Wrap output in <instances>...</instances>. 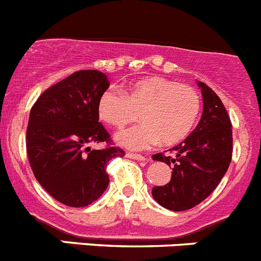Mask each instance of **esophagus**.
<instances>
[{
	"label": "esophagus",
	"instance_id": "1",
	"mask_svg": "<svg viewBox=\"0 0 261 261\" xmlns=\"http://www.w3.org/2000/svg\"><path fill=\"white\" fill-rule=\"evenodd\" d=\"M126 156H127L128 159L138 160V161H145V160H147V157L142 156V154H139V153H131V152H127V153H126Z\"/></svg>",
	"mask_w": 261,
	"mask_h": 261
}]
</instances>
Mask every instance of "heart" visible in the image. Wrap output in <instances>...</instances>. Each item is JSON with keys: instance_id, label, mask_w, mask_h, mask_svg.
Here are the masks:
<instances>
[{"instance_id": "1", "label": "heart", "mask_w": 261, "mask_h": 261, "mask_svg": "<svg viewBox=\"0 0 261 261\" xmlns=\"http://www.w3.org/2000/svg\"><path fill=\"white\" fill-rule=\"evenodd\" d=\"M200 95L194 87L163 76H147L130 84L123 92L105 91L98 100V117L110 126L122 127L135 119L140 123L116 135L122 147L142 151L161 140L164 145L182 142L198 122Z\"/></svg>"}]
</instances>
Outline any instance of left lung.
Returning a JSON list of instances; mask_svg holds the SVG:
<instances>
[{"label": "left lung", "instance_id": "8db88e82", "mask_svg": "<svg viewBox=\"0 0 261 261\" xmlns=\"http://www.w3.org/2000/svg\"><path fill=\"white\" fill-rule=\"evenodd\" d=\"M203 96V114L196 128L173 147L170 153L153 160L173 168L170 182L152 189V196L164 208L187 211L208 198L227 171L233 156V130L224 104L212 88L198 81Z\"/></svg>", "mask_w": 261, "mask_h": 261}]
</instances>
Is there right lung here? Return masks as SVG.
Masks as SVG:
<instances>
[{"instance_id":"right-lung-1","label":"right lung","mask_w":261,"mask_h":261,"mask_svg":"<svg viewBox=\"0 0 261 261\" xmlns=\"http://www.w3.org/2000/svg\"><path fill=\"white\" fill-rule=\"evenodd\" d=\"M107 75L79 70L49 87L30 112L25 147L35 177L49 195L81 208L97 200L109 185L107 164L125 152L112 147L98 122V100L108 90ZM108 147L91 150L90 144Z\"/></svg>"}]
</instances>
